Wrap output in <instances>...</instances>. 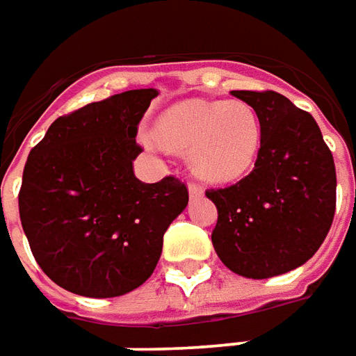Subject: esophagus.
Listing matches in <instances>:
<instances>
[{"label": "esophagus", "instance_id": "34e87169", "mask_svg": "<svg viewBox=\"0 0 356 356\" xmlns=\"http://www.w3.org/2000/svg\"><path fill=\"white\" fill-rule=\"evenodd\" d=\"M188 195H191V197H200V195H202V187L191 181V183H188Z\"/></svg>", "mask_w": 356, "mask_h": 356}]
</instances>
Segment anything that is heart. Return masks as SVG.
Here are the masks:
<instances>
[{"mask_svg":"<svg viewBox=\"0 0 356 356\" xmlns=\"http://www.w3.org/2000/svg\"><path fill=\"white\" fill-rule=\"evenodd\" d=\"M156 134L171 149L188 152L198 177L232 183L253 169L261 149V120L245 101L188 99L165 108Z\"/></svg>","mask_w":356,"mask_h":356,"instance_id":"heart-1","label":"heart"}]
</instances>
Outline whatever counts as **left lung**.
<instances>
[{"mask_svg":"<svg viewBox=\"0 0 356 356\" xmlns=\"http://www.w3.org/2000/svg\"><path fill=\"white\" fill-rule=\"evenodd\" d=\"M261 120V149L248 177L209 188L218 222L212 245L236 275L269 279L310 259L335 214V163L310 113L277 91H232Z\"/></svg>","mask_w":356,"mask_h":356,"instance_id":"obj_1","label":"left lung"}]
</instances>
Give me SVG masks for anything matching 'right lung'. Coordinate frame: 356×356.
<instances>
[{"mask_svg":"<svg viewBox=\"0 0 356 356\" xmlns=\"http://www.w3.org/2000/svg\"><path fill=\"white\" fill-rule=\"evenodd\" d=\"M154 97L132 89L56 118L26 158L21 226L38 267L74 294L113 298L144 284L187 207L177 177L134 175L138 124Z\"/></svg>","mask_w":356,"mask_h":356,"instance_id":"1","label":"right lung"}]
</instances>
